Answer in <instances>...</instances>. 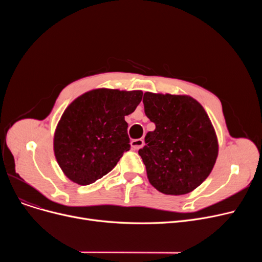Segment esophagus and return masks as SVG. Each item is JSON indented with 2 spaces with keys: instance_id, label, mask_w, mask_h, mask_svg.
Here are the masks:
<instances>
[{
  "instance_id": "1",
  "label": "esophagus",
  "mask_w": 262,
  "mask_h": 262,
  "mask_svg": "<svg viewBox=\"0 0 262 262\" xmlns=\"http://www.w3.org/2000/svg\"><path fill=\"white\" fill-rule=\"evenodd\" d=\"M143 144H144V142L142 139H135V140H132V142H130L133 149H139L143 146Z\"/></svg>"
}]
</instances>
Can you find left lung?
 I'll use <instances>...</instances> for the list:
<instances>
[{"label":"left lung","mask_w":262,"mask_h":262,"mask_svg":"<svg viewBox=\"0 0 262 262\" xmlns=\"http://www.w3.org/2000/svg\"><path fill=\"white\" fill-rule=\"evenodd\" d=\"M143 105L156 126L138 152L148 182L163 194H187L209 176L216 161L219 143L212 123L189 95L145 92Z\"/></svg>","instance_id":"obj_1"}]
</instances>
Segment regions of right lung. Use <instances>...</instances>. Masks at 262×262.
<instances>
[{"label": "right lung", "mask_w": 262, "mask_h": 262, "mask_svg": "<svg viewBox=\"0 0 262 262\" xmlns=\"http://www.w3.org/2000/svg\"><path fill=\"white\" fill-rule=\"evenodd\" d=\"M141 90L99 88L79 95L63 112L54 134V154L63 174L81 186L112 171L130 148L125 117Z\"/></svg>", "instance_id": "add662e5"}]
</instances>
